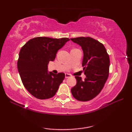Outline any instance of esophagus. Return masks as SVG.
I'll use <instances>...</instances> for the list:
<instances>
[{"mask_svg":"<svg viewBox=\"0 0 132 132\" xmlns=\"http://www.w3.org/2000/svg\"><path fill=\"white\" fill-rule=\"evenodd\" d=\"M65 78H68V77H71V75H70V74L65 73Z\"/></svg>","mask_w":132,"mask_h":132,"instance_id":"34e87169","label":"esophagus"}]
</instances>
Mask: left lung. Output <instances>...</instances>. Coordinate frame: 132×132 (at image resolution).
Returning <instances> with one entry per match:
<instances>
[{
	"label": "left lung",
	"mask_w": 132,
	"mask_h": 132,
	"mask_svg": "<svg viewBox=\"0 0 132 132\" xmlns=\"http://www.w3.org/2000/svg\"><path fill=\"white\" fill-rule=\"evenodd\" d=\"M84 51L82 66L86 78L75 76L77 84L71 88L73 96L79 101L91 100L100 93L109 74L110 59L104 45L89 37L71 38Z\"/></svg>",
	"instance_id": "1"
}]
</instances>
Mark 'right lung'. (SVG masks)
<instances>
[{
	"label": "right lung",
	"instance_id": "add662e5",
	"mask_svg": "<svg viewBox=\"0 0 132 132\" xmlns=\"http://www.w3.org/2000/svg\"><path fill=\"white\" fill-rule=\"evenodd\" d=\"M68 38L36 37L20 49L17 68L21 81L29 93L37 98L53 97L65 78L64 73H48L49 61H53L58 50L69 41Z\"/></svg>",
	"mask_w": 132,
	"mask_h": 132
}]
</instances>
